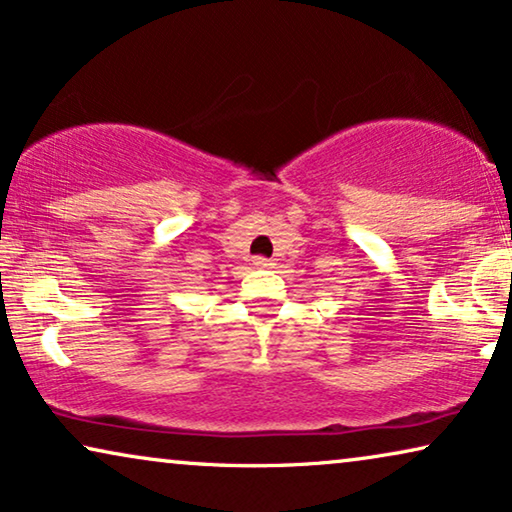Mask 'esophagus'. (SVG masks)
<instances>
[{"mask_svg":"<svg viewBox=\"0 0 512 512\" xmlns=\"http://www.w3.org/2000/svg\"><path fill=\"white\" fill-rule=\"evenodd\" d=\"M254 268H272V263L268 261V258H261V256H258V258H254Z\"/></svg>","mask_w":512,"mask_h":512,"instance_id":"esophagus-1","label":"esophagus"}]
</instances>
